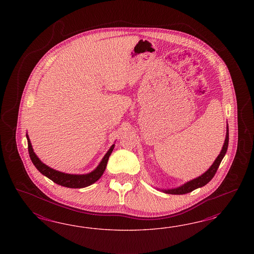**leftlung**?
<instances>
[{"mask_svg":"<svg viewBox=\"0 0 254 254\" xmlns=\"http://www.w3.org/2000/svg\"><path fill=\"white\" fill-rule=\"evenodd\" d=\"M228 141H229V130H228V126H227L226 138L224 140L223 149H222L220 154L218 155V157L216 158L214 163L211 165V167L204 174H202L201 176L196 178V179H193L192 181L186 183L183 186H180V187L175 188V189L163 190V192H165L166 193H171V194H185V193L192 192L193 190L207 185L208 182H210V180L214 177V175L217 172V169H218L221 162L223 160V156L226 154V151H227V148H228Z\"/></svg>","mask_w":254,"mask_h":254,"instance_id":"1","label":"left lung"}]
</instances>
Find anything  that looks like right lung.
<instances>
[{
  "label": "right lung",
  "mask_w": 254,
  "mask_h": 254,
  "mask_svg": "<svg viewBox=\"0 0 254 254\" xmlns=\"http://www.w3.org/2000/svg\"><path fill=\"white\" fill-rule=\"evenodd\" d=\"M26 137L28 139V150H29L30 157H31V162L35 166V168L38 169L43 175H45L46 177L53 181L55 184L62 185L64 187H69V188H84V187L89 186L94 183H96L102 176L104 170L106 169V166H107L109 156L111 155L114 148H115V145H113L110 148V150L108 151L107 154L104 155L103 159L100 162L98 168L92 172L85 174V175H73V174L62 173L58 170H55V169L47 167L43 162H41V160L37 157V155L34 154L32 147H31L30 138L27 134H26Z\"/></svg>",
  "instance_id": "1"
}]
</instances>
